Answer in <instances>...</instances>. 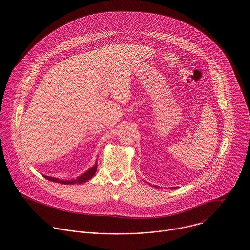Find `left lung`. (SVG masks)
<instances>
[{"label": "left lung", "instance_id": "left-lung-1", "mask_svg": "<svg viewBox=\"0 0 250 250\" xmlns=\"http://www.w3.org/2000/svg\"><path fill=\"white\" fill-rule=\"evenodd\" d=\"M153 187L155 188H159V187H157V186H155V185H154ZM175 188H170V189H175Z\"/></svg>", "mask_w": 250, "mask_h": 250}]
</instances>
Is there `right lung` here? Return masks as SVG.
<instances>
[{"mask_svg":"<svg viewBox=\"0 0 250 250\" xmlns=\"http://www.w3.org/2000/svg\"><path fill=\"white\" fill-rule=\"evenodd\" d=\"M97 169V159L95 161V165L90 167L87 171H85L82 175L78 176L76 179L73 180H60L55 177H51V176H47L45 174H42L46 179H48V181H52V182H56V183H60V184H64V185H74V184H83L84 182L93 178V176L95 175Z\"/></svg>","mask_w":250,"mask_h":250,"instance_id":"1","label":"right lung"}]
</instances>
